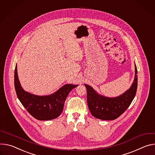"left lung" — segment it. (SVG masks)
I'll return each instance as SVG.
<instances>
[{
    "instance_id": "8db88e82",
    "label": "left lung",
    "mask_w": 155,
    "mask_h": 155,
    "mask_svg": "<svg viewBox=\"0 0 155 155\" xmlns=\"http://www.w3.org/2000/svg\"><path fill=\"white\" fill-rule=\"evenodd\" d=\"M137 74L135 64V77L130 87L116 97L101 95L89 85L85 84L87 93V104L91 114L101 120H114L121 116L129 107L135 96L137 89Z\"/></svg>"
}]
</instances>
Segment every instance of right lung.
Listing matches in <instances>:
<instances>
[{"label":"right lung","instance_id":"add662e5","mask_svg":"<svg viewBox=\"0 0 155 155\" xmlns=\"http://www.w3.org/2000/svg\"><path fill=\"white\" fill-rule=\"evenodd\" d=\"M14 79L16 95L21 104L31 116L41 121H47L58 117L63 111L64 101L69 93L78 85L67 84L55 92L48 95L40 96L31 94L21 87L16 64Z\"/></svg>","mask_w":155,"mask_h":155}]
</instances>
